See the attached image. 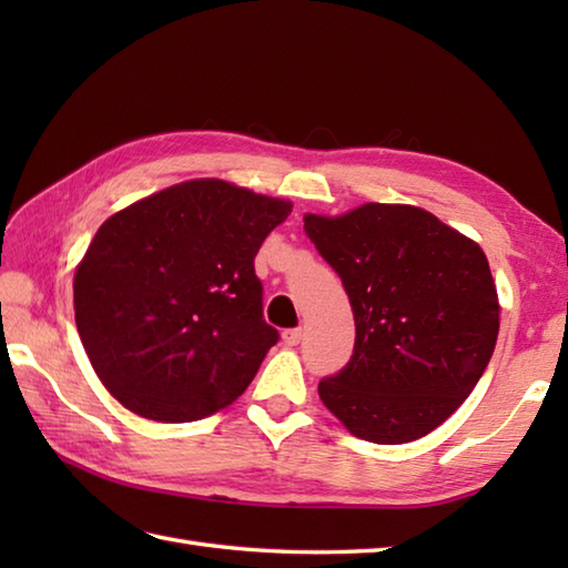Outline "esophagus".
Listing matches in <instances>:
<instances>
[{"label": "esophagus", "mask_w": 568, "mask_h": 568, "mask_svg": "<svg viewBox=\"0 0 568 568\" xmlns=\"http://www.w3.org/2000/svg\"><path fill=\"white\" fill-rule=\"evenodd\" d=\"M300 339H303V329H285L283 332V342L287 344V346H297L300 344Z\"/></svg>", "instance_id": "1"}]
</instances>
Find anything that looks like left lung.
<instances>
[{
    "label": "left lung",
    "instance_id": "obj_1",
    "mask_svg": "<svg viewBox=\"0 0 568 568\" xmlns=\"http://www.w3.org/2000/svg\"><path fill=\"white\" fill-rule=\"evenodd\" d=\"M305 234L354 310L348 364L320 381L358 439L405 444L454 415L493 356L500 305L486 253L413 204L305 214Z\"/></svg>",
    "mask_w": 568,
    "mask_h": 568
}]
</instances>
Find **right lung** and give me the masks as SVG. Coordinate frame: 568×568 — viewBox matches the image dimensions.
I'll use <instances>...</instances> for the list:
<instances>
[{"label": "right lung", "instance_id": "add662e5", "mask_svg": "<svg viewBox=\"0 0 568 568\" xmlns=\"http://www.w3.org/2000/svg\"><path fill=\"white\" fill-rule=\"evenodd\" d=\"M291 202L187 180L110 216L75 271L84 352L131 413L195 422L248 388L281 334L253 258Z\"/></svg>", "mask_w": 568, "mask_h": 568}]
</instances>
